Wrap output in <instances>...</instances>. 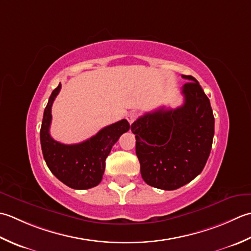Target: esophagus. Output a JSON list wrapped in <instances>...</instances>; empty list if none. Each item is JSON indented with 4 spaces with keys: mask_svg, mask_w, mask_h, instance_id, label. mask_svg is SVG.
Instances as JSON below:
<instances>
[{
    "mask_svg": "<svg viewBox=\"0 0 251 251\" xmlns=\"http://www.w3.org/2000/svg\"><path fill=\"white\" fill-rule=\"evenodd\" d=\"M136 118H137V114H136V112L131 111V112H129V114L126 115V120L129 121L130 125H132L133 122H134V121L136 120Z\"/></svg>",
    "mask_w": 251,
    "mask_h": 251,
    "instance_id": "esophagus-1",
    "label": "esophagus"
}]
</instances>
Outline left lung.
I'll list each match as a JSON object with an SVG mask.
<instances>
[{"instance_id": "obj_1", "label": "left lung", "mask_w": 251, "mask_h": 251, "mask_svg": "<svg viewBox=\"0 0 251 251\" xmlns=\"http://www.w3.org/2000/svg\"><path fill=\"white\" fill-rule=\"evenodd\" d=\"M182 78L188 80L182 106L146 112L131 126L143 180L165 191L185 185L202 171L214 135L210 100L194 76Z\"/></svg>"}]
</instances>
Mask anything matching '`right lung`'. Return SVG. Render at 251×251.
I'll list each match as a JSON object with an SVG mask.
<instances>
[{
  "mask_svg": "<svg viewBox=\"0 0 251 251\" xmlns=\"http://www.w3.org/2000/svg\"><path fill=\"white\" fill-rule=\"evenodd\" d=\"M61 88L59 83L45 107L40 141L44 160L50 172L66 185L75 190H88L100 183L105 171V160L119 137L127 132L130 125L126 119L107 126L79 144L66 145L52 139L50 126L52 122V105Z\"/></svg>",
  "mask_w": 251,
  "mask_h": 251,
  "instance_id": "1",
  "label": "right lung"
}]
</instances>
